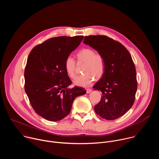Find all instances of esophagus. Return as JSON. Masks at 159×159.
I'll return each instance as SVG.
<instances>
[{"label":"esophagus","instance_id":"esophagus-1","mask_svg":"<svg viewBox=\"0 0 159 159\" xmlns=\"http://www.w3.org/2000/svg\"><path fill=\"white\" fill-rule=\"evenodd\" d=\"M91 91H92V90L90 89H86V92H87V93H88V94L90 93Z\"/></svg>","mask_w":159,"mask_h":159}]
</instances>
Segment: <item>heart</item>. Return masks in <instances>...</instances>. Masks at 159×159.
Listing matches in <instances>:
<instances>
[{
    "instance_id": "b5f03b06",
    "label": "heart",
    "mask_w": 159,
    "mask_h": 159,
    "mask_svg": "<svg viewBox=\"0 0 159 159\" xmlns=\"http://www.w3.org/2000/svg\"><path fill=\"white\" fill-rule=\"evenodd\" d=\"M78 60L85 62L82 72L84 74L76 77L73 82L79 87H89L94 79L101 78L105 71V60L100 53H96L91 48H83L77 53ZM65 69L71 78L75 75V61L71 56H68L65 60Z\"/></svg>"
}]
</instances>
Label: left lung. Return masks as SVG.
Returning a JSON list of instances; mask_svg holds the SVG:
<instances>
[{"label": "left lung", "mask_w": 159, "mask_h": 159, "mask_svg": "<svg viewBox=\"0 0 159 159\" xmlns=\"http://www.w3.org/2000/svg\"><path fill=\"white\" fill-rule=\"evenodd\" d=\"M84 43L98 51L105 60L104 73L93 87L102 93L100 102L94 106L95 112L107 120L118 119L131 107L137 90L131 56L122 44L106 36H85Z\"/></svg>", "instance_id": "1"}]
</instances>
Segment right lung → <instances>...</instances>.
I'll use <instances>...</instances> for the list:
<instances>
[{"label": "right lung", "instance_id": "add662e5", "mask_svg": "<svg viewBox=\"0 0 159 159\" xmlns=\"http://www.w3.org/2000/svg\"><path fill=\"white\" fill-rule=\"evenodd\" d=\"M84 38L58 36L33 48L25 70V92L34 111L51 121L63 119L70 112L74 99L86 93L72 84L65 69V60Z\"/></svg>", "mask_w": 159, "mask_h": 159}]
</instances>
